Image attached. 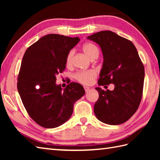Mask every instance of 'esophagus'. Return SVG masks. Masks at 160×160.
Listing matches in <instances>:
<instances>
[{
    "mask_svg": "<svg viewBox=\"0 0 160 160\" xmlns=\"http://www.w3.org/2000/svg\"><path fill=\"white\" fill-rule=\"evenodd\" d=\"M84 90H85V91H86V92L87 93V92H88V91H89V89H90V88H89V87H86V86H84Z\"/></svg>",
    "mask_w": 160,
    "mask_h": 160,
    "instance_id": "obj_1",
    "label": "esophagus"
}]
</instances>
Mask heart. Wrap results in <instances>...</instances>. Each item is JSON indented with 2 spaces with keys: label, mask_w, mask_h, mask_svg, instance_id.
Returning <instances> with one entry per match:
<instances>
[{
  "label": "heart",
  "mask_w": 160,
  "mask_h": 160,
  "mask_svg": "<svg viewBox=\"0 0 160 160\" xmlns=\"http://www.w3.org/2000/svg\"><path fill=\"white\" fill-rule=\"evenodd\" d=\"M82 50L84 53H85V55L90 59L93 58L97 56H98V54H99V49H98L97 46L91 42H87L84 44L82 47ZM73 54V51H71L68 53L66 59V65L67 67L71 66V64H72ZM96 76L97 73L96 71L88 70L78 72L75 75V78H76L78 82L84 84H89L93 82V80L96 78Z\"/></svg>",
  "instance_id": "obj_1"
}]
</instances>
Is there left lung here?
Instances as JSON below:
<instances>
[{
    "instance_id": "obj_1",
    "label": "left lung",
    "mask_w": 160,
    "mask_h": 160,
    "mask_svg": "<svg viewBox=\"0 0 160 160\" xmlns=\"http://www.w3.org/2000/svg\"><path fill=\"white\" fill-rule=\"evenodd\" d=\"M87 39L97 43L102 52L98 85L115 86L113 91L96 88L99 98L94 104V113L103 123L121 124L131 118L140 104L144 65L133 43L113 32H99Z\"/></svg>"
}]
</instances>
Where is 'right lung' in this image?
<instances>
[{"label":"right lung","instance_id":"right-lung-1","mask_svg":"<svg viewBox=\"0 0 160 160\" xmlns=\"http://www.w3.org/2000/svg\"><path fill=\"white\" fill-rule=\"evenodd\" d=\"M78 37L48 34L26 50L17 88L29 116L42 127L63 124L73 113V105L85 91L80 84L71 82L62 89L56 76L65 69L68 53L79 42Z\"/></svg>","mask_w":160,"mask_h":160}]
</instances>
